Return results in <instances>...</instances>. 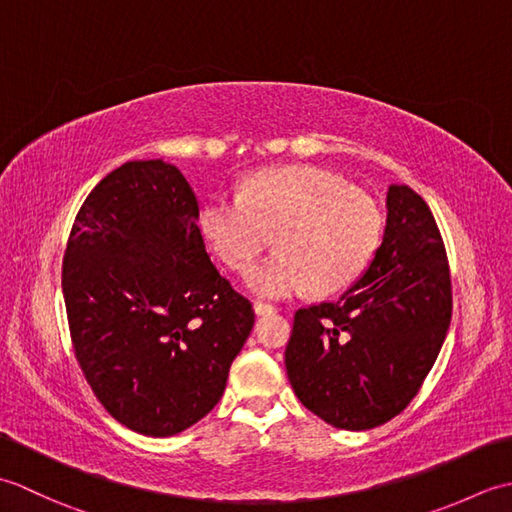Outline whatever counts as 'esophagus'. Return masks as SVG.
I'll return each mask as SVG.
<instances>
[{"label": "esophagus", "instance_id": "1", "mask_svg": "<svg viewBox=\"0 0 512 512\" xmlns=\"http://www.w3.org/2000/svg\"><path fill=\"white\" fill-rule=\"evenodd\" d=\"M253 310H255L257 317H268V314H275L273 306H268V303H259V301L255 303Z\"/></svg>", "mask_w": 512, "mask_h": 512}]
</instances>
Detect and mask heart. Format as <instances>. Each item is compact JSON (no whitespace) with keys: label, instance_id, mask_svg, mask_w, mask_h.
Listing matches in <instances>:
<instances>
[{"label":"heart","instance_id":"heart-1","mask_svg":"<svg viewBox=\"0 0 512 512\" xmlns=\"http://www.w3.org/2000/svg\"><path fill=\"white\" fill-rule=\"evenodd\" d=\"M383 213L365 193L317 167L255 173L239 198L215 195L202 206L200 228L213 253L246 270L270 244L277 253L248 270L246 286L262 299L319 295L350 286L383 239Z\"/></svg>","mask_w":512,"mask_h":512}]
</instances>
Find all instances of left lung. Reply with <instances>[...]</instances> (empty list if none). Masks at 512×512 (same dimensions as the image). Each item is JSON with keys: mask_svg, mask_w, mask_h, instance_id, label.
<instances>
[{"mask_svg": "<svg viewBox=\"0 0 512 512\" xmlns=\"http://www.w3.org/2000/svg\"><path fill=\"white\" fill-rule=\"evenodd\" d=\"M449 323L451 277L436 220L411 187L391 184L383 244L365 273L336 301L297 310L288 380L332 427L374 429L418 394Z\"/></svg>", "mask_w": 512, "mask_h": 512, "instance_id": "obj_1", "label": "left lung"}]
</instances>
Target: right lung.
I'll list each match as a JSON object with an SVG mask.
<instances>
[{
    "label": "right lung",
    "instance_id": "obj_1",
    "mask_svg": "<svg viewBox=\"0 0 512 512\" xmlns=\"http://www.w3.org/2000/svg\"><path fill=\"white\" fill-rule=\"evenodd\" d=\"M176 165L132 160L96 184L63 259L74 352L127 429L169 438L220 402L255 314L206 255Z\"/></svg>",
    "mask_w": 512,
    "mask_h": 512
}]
</instances>
